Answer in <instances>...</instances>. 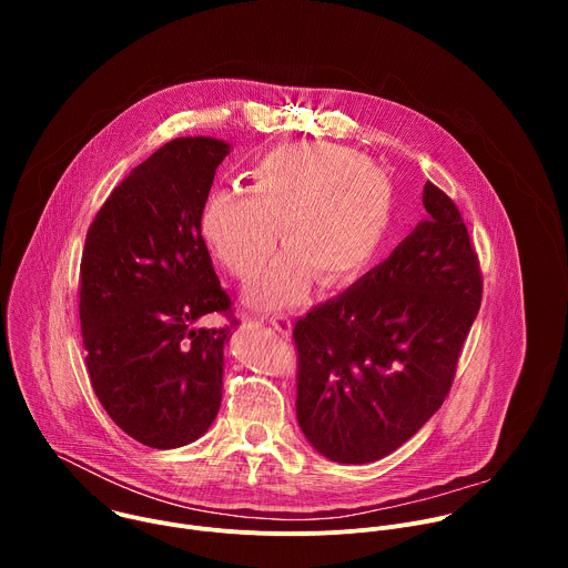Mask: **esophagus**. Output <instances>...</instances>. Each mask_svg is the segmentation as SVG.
Masks as SVG:
<instances>
[{"instance_id":"34e87169","label":"esophagus","mask_w":568,"mask_h":568,"mask_svg":"<svg viewBox=\"0 0 568 568\" xmlns=\"http://www.w3.org/2000/svg\"><path fill=\"white\" fill-rule=\"evenodd\" d=\"M270 326L281 333V335H290L292 331V321L287 316H270Z\"/></svg>"}]
</instances>
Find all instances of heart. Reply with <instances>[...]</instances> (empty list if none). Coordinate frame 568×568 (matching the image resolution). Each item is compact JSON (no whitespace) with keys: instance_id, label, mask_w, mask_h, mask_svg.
<instances>
[{"instance_id":"b5f03b06","label":"heart","mask_w":568,"mask_h":568,"mask_svg":"<svg viewBox=\"0 0 568 568\" xmlns=\"http://www.w3.org/2000/svg\"><path fill=\"white\" fill-rule=\"evenodd\" d=\"M247 195H209L200 233L211 254L240 281L256 278L276 247L287 250L247 301L278 310L298 301L310 276L321 287L355 278L375 256L388 224L390 189L355 150L298 143L274 150L250 171Z\"/></svg>"}]
</instances>
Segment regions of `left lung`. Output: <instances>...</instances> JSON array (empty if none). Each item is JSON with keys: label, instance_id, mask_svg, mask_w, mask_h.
<instances>
[{"label": "left lung", "instance_id": "8db88e82", "mask_svg": "<svg viewBox=\"0 0 568 568\" xmlns=\"http://www.w3.org/2000/svg\"><path fill=\"white\" fill-rule=\"evenodd\" d=\"M427 217L393 254L294 326L296 418L335 463L407 443L452 388L480 305L478 258L456 204L425 184Z\"/></svg>", "mask_w": 568, "mask_h": 568}]
</instances>
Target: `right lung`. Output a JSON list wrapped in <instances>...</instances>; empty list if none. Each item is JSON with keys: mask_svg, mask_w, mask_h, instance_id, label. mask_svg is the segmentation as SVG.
<instances>
[{"mask_svg": "<svg viewBox=\"0 0 568 568\" xmlns=\"http://www.w3.org/2000/svg\"><path fill=\"white\" fill-rule=\"evenodd\" d=\"M231 145L180 136L110 193L80 261V331L108 416L134 440L175 449L213 425L231 328H197L231 298L200 215Z\"/></svg>", "mask_w": 568, "mask_h": 568, "instance_id": "right-lung-1", "label": "right lung"}]
</instances>
